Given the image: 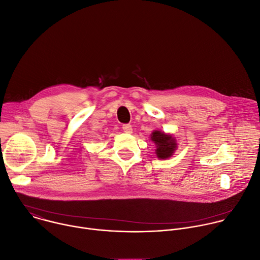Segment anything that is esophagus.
<instances>
[{
    "label": "esophagus",
    "mask_w": 260,
    "mask_h": 260,
    "mask_svg": "<svg viewBox=\"0 0 260 260\" xmlns=\"http://www.w3.org/2000/svg\"><path fill=\"white\" fill-rule=\"evenodd\" d=\"M122 128H123L125 133H128V134L132 133V126L130 124H125V125H123Z\"/></svg>",
    "instance_id": "obj_1"
}]
</instances>
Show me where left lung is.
<instances>
[{
    "mask_svg": "<svg viewBox=\"0 0 260 260\" xmlns=\"http://www.w3.org/2000/svg\"><path fill=\"white\" fill-rule=\"evenodd\" d=\"M150 140L153 141L155 146H157L155 154L161 160L170 158L177 147V142L172 135L166 134L159 130H154L150 134Z\"/></svg>",
    "mask_w": 260,
    "mask_h": 260,
    "instance_id": "8db88e82",
    "label": "left lung"
}]
</instances>
